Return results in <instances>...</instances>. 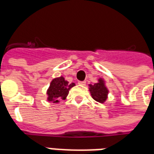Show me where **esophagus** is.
Listing matches in <instances>:
<instances>
[{
	"mask_svg": "<svg viewBox=\"0 0 154 154\" xmlns=\"http://www.w3.org/2000/svg\"><path fill=\"white\" fill-rule=\"evenodd\" d=\"M78 83L79 84V85H86V81H79Z\"/></svg>",
	"mask_w": 154,
	"mask_h": 154,
	"instance_id": "34e87169",
	"label": "esophagus"
}]
</instances>
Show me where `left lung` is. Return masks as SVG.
Masks as SVG:
<instances>
[{
	"label": "left lung",
	"instance_id": "left-lung-1",
	"mask_svg": "<svg viewBox=\"0 0 154 154\" xmlns=\"http://www.w3.org/2000/svg\"><path fill=\"white\" fill-rule=\"evenodd\" d=\"M89 91L92 98L99 103H104L108 99V89L105 85V81L102 78L98 79V82L92 84H89Z\"/></svg>",
	"mask_w": 154,
	"mask_h": 154
}]
</instances>
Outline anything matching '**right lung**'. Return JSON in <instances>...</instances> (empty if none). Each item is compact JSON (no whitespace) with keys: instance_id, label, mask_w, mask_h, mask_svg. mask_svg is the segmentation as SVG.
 I'll use <instances>...</instances> for the list:
<instances>
[{"instance_id":"right-lung-1","label":"right lung","mask_w":154,"mask_h":154,"mask_svg":"<svg viewBox=\"0 0 154 154\" xmlns=\"http://www.w3.org/2000/svg\"><path fill=\"white\" fill-rule=\"evenodd\" d=\"M74 86H75V83H69L68 81L65 80L63 76L54 79L46 91L47 100L54 103H59V101L66 98L69 91Z\"/></svg>"}]
</instances>
